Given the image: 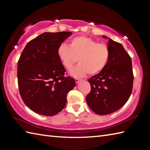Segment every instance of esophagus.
<instances>
[{
	"instance_id": "1",
	"label": "esophagus",
	"mask_w": 150,
	"mask_h": 150,
	"mask_svg": "<svg viewBox=\"0 0 150 150\" xmlns=\"http://www.w3.org/2000/svg\"><path fill=\"white\" fill-rule=\"evenodd\" d=\"M75 81L76 83H77V84L79 83V82H81V81H82L81 79H75Z\"/></svg>"
}]
</instances>
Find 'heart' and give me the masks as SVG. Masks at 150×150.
<instances>
[{
	"instance_id": "obj_1",
	"label": "heart",
	"mask_w": 150,
	"mask_h": 150,
	"mask_svg": "<svg viewBox=\"0 0 150 150\" xmlns=\"http://www.w3.org/2000/svg\"><path fill=\"white\" fill-rule=\"evenodd\" d=\"M57 54L62 64L68 69L77 62L79 64L70 73L75 77H84L89 73L95 75L105 68L110 59V50L106 44L97 43L90 37H76L69 46L60 44Z\"/></svg>"
}]
</instances>
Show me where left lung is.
I'll return each instance as SVG.
<instances>
[{
  "label": "left lung",
  "instance_id": "8db88e82",
  "mask_svg": "<svg viewBox=\"0 0 150 150\" xmlns=\"http://www.w3.org/2000/svg\"><path fill=\"white\" fill-rule=\"evenodd\" d=\"M103 37L108 39L110 59L103 71L88 80L91 91L86 97L90 109L100 115L113 113L126 104L133 82L131 57L122 44Z\"/></svg>",
  "mask_w": 150,
  "mask_h": 150
}]
</instances>
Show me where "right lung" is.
Segmentation results:
<instances>
[{"label":"right lung","mask_w":150,"mask_h":150,"mask_svg":"<svg viewBox=\"0 0 150 150\" xmlns=\"http://www.w3.org/2000/svg\"><path fill=\"white\" fill-rule=\"evenodd\" d=\"M71 32L43 33L30 40L17 66L18 85L25 104L34 112L53 116L65 107L67 94L75 86L74 79L64 77L66 69L57 54Z\"/></svg>","instance_id":"1"}]
</instances>
